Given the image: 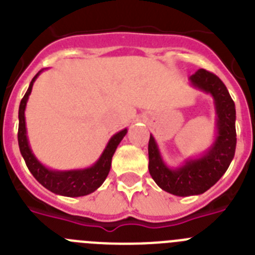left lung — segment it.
Here are the masks:
<instances>
[{
    "label": "left lung",
    "mask_w": 255,
    "mask_h": 255,
    "mask_svg": "<svg viewBox=\"0 0 255 255\" xmlns=\"http://www.w3.org/2000/svg\"><path fill=\"white\" fill-rule=\"evenodd\" d=\"M189 79L193 87L209 93L215 100L217 136L213 145L199 158L188 159L181 167L170 168L162 159L152 135L148 143L150 176L159 188L179 197L203 194L215 185L229 168L236 148L235 103L226 85L204 69H199Z\"/></svg>",
    "instance_id": "obj_1"
}]
</instances>
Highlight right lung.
<instances>
[{"instance_id": "right-lung-1", "label": "right lung", "mask_w": 255, "mask_h": 255, "mask_svg": "<svg viewBox=\"0 0 255 255\" xmlns=\"http://www.w3.org/2000/svg\"><path fill=\"white\" fill-rule=\"evenodd\" d=\"M37 74L34 78L31 79L30 85H29L28 91L25 96L22 97L21 102L19 107V131H17V140H19L20 153H21L22 158L25 161L29 171L31 175L35 177L39 184L48 189L49 191L55 193L58 195H64V197H83L93 193L94 190L100 188L103 184V181L107 177L110 168H111L112 155L116 150L117 145L120 144L123 138L128 132V129H124L115 134L110 141H108L107 147L103 150L102 155L100 159L92 166V167L83 168V170H71V171H56L49 170L46 166L40 163L35 155L33 154L29 145L28 136H26V128H25V107L28 98L31 93V88L35 79L38 78Z\"/></svg>"}]
</instances>
